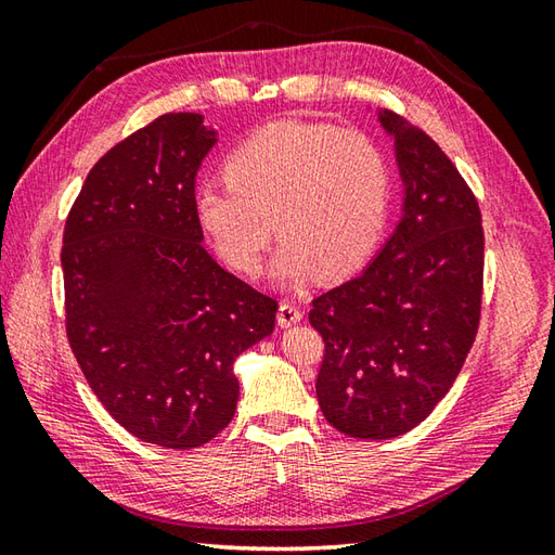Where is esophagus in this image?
Segmentation results:
<instances>
[{
  "instance_id": "34e87169",
  "label": "esophagus",
  "mask_w": 555,
  "mask_h": 555,
  "mask_svg": "<svg viewBox=\"0 0 555 555\" xmlns=\"http://www.w3.org/2000/svg\"><path fill=\"white\" fill-rule=\"evenodd\" d=\"M276 320H279V326H284V328H288V326H293V324H298L300 320H302V312H300V308L296 302H291V300H284L279 305V314H276Z\"/></svg>"
}]
</instances>
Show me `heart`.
I'll return each mask as SVG.
<instances>
[{"label": "heart", "instance_id": "heart-1", "mask_svg": "<svg viewBox=\"0 0 555 555\" xmlns=\"http://www.w3.org/2000/svg\"><path fill=\"white\" fill-rule=\"evenodd\" d=\"M227 181L195 193V217L231 269L255 276L274 235L281 286L350 274L379 243L391 207L382 145L356 128L281 121L245 138L223 164Z\"/></svg>", "mask_w": 555, "mask_h": 555}]
</instances>
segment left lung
I'll list each match as a JSON object with an SVG mask.
<instances>
[{"label": "left lung", "instance_id": "left-lung-1", "mask_svg": "<svg viewBox=\"0 0 555 555\" xmlns=\"http://www.w3.org/2000/svg\"><path fill=\"white\" fill-rule=\"evenodd\" d=\"M403 217L362 274L312 300L324 338L317 400L340 434L382 441L431 415L475 344L485 229L475 193L434 140L391 112Z\"/></svg>", "mask_w": 555, "mask_h": 555}]
</instances>
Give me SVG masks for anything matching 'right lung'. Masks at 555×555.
Segmentation results:
<instances>
[{
	"mask_svg": "<svg viewBox=\"0 0 555 555\" xmlns=\"http://www.w3.org/2000/svg\"><path fill=\"white\" fill-rule=\"evenodd\" d=\"M215 143L203 114L159 116L90 169L64 227L66 336L82 374L126 431L179 451L233 420V362L279 310L203 247L195 176Z\"/></svg>",
	"mask_w": 555,
	"mask_h": 555,
	"instance_id": "right-lung-1",
	"label": "right lung"
}]
</instances>
